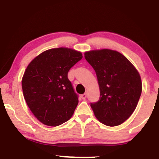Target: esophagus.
Returning a JSON list of instances; mask_svg holds the SVG:
<instances>
[{
	"mask_svg": "<svg viewBox=\"0 0 159 159\" xmlns=\"http://www.w3.org/2000/svg\"><path fill=\"white\" fill-rule=\"evenodd\" d=\"M81 97H82V99H86V97H87V94L84 93V94H82L81 95Z\"/></svg>",
	"mask_w": 159,
	"mask_h": 159,
	"instance_id": "1",
	"label": "esophagus"
}]
</instances>
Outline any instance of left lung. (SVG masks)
Segmentation results:
<instances>
[{
    "mask_svg": "<svg viewBox=\"0 0 159 159\" xmlns=\"http://www.w3.org/2000/svg\"><path fill=\"white\" fill-rule=\"evenodd\" d=\"M96 72L100 97L90 103L95 116L107 126H118L130 116L137 106L142 83L134 66L116 51L104 49L84 53Z\"/></svg>",
    "mask_w": 159,
    "mask_h": 159,
    "instance_id": "left-lung-1",
    "label": "left lung"
}]
</instances>
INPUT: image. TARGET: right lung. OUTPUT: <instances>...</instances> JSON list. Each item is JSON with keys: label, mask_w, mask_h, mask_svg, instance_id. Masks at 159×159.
Returning a JSON list of instances; mask_svg holds the SVG:
<instances>
[{"label": "right lung", "mask_w": 159, "mask_h": 159, "mask_svg": "<svg viewBox=\"0 0 159 159\" xmlns=\"http://www.w3.org/2000/svg\"><path fill=\"white\" fill-rule=\"evenodd\" d=\"M82 58V53L75 50L54 48L41 53L27 67L22 80L24 98L43 124L57 126L72 117L79 101L67 73Z\"/></svg>", "instance_id": "add662e5"}]
</instances>
